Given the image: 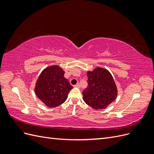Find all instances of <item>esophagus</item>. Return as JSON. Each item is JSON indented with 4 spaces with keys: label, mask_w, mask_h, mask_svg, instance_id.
<instances>
[{
    "label": "esophagus",
    "mask_w": 154,
    "mask_h": 154,
    "mask_svg": "<svg viewBox=\"0 0 154 154\" xmlns=\"http://www.w3.org/2000/svg\"><path fill=\"white\" fill-rule=\"evenodd\" d=\"M74 87H78V88H80V83H77V84L74 85Z\"/></svg>",
    "instance_id": "esophagus-1"
}]
</instances>
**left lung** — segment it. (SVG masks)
Here are the masks:
<instances>
[{"label":"left lung","mask_w":154,"mask_h":154,"mask_svg":"<svg viewBox=\"0 0 154 154\" xmlns=\"http://www.w3.org/2000/svg\"><path fill=\"white\" fill-rule=\"evenodd\" d=\"M87 77L88 86L82 92L83 101L94 109H105L118 94L112 76L106 69L97 67L88 71Z\"/></svg>","instance_id":"8db88e82"}]
</instances>
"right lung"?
Masks as SVG:
<instances>
[{
	"instance_id": "obj_1",
	"label": "right lung",
	"mask_w": 154,
	"mask_h": 154,
	"mask_svg": "<svg viewBox=\"0 0 154 154\" xmlns=\"http://www.w3.org/2000/svg\"><path fill=\"white\" fill-rule=\"evenodd\" d=\"M64 71L59 66H49L42 72L35 88L37 97L48 107L63 103L73 87L64 77Z\"/></svg>"
}]
</instances>
